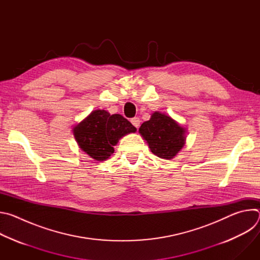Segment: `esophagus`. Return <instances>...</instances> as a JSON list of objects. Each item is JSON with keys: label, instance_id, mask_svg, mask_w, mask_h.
Segmentation results:
<instances>
[{"label": "esophagus", "instance_id": "34e87169", "mask_svg": "<svg viewBox=\"0 0 260 260\" xmlns=\"http://www.w3.org/2000/svg\"><path fill=\"white\" fill-rule=\"evenodd\" d=\"M131 122H132V124H133L136 128H139L140 123H141V121H140V119H139L138 117H134V118H132V119H131Z\"/></svg>", "mask_w": 260, "mask_h": 260}]
</instances>
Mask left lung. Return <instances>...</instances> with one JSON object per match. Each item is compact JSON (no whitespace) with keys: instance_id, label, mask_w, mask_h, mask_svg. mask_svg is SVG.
I'll list each match as a JSON object with an SVG mask.
<instances>
[{"instance_id":"obj_1","label":"left lung","mask_w":260,"mask_h":260,"mask_svg":"<svg viewBox=\"0 0 260 260\" xmlns=\"http://www.w3.org/2000/svg\"><path fill=\"white\" fill-rule=\"evenodd\" d=\"M139 133L147 142L151 152L165 159L174 158L186 140V129L172 117L160 112H154L149 120L143 122Z\"/></svg>"}]
</instances>
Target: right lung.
Returning <instances> with one entry per match:
<instances>
[{
  "label": "right lung",
  "mask_w": 260,
  "mask_h": 260,
  "mask_svg": "<svg viewBox=\"0 0 260 260\" xmlns=\"http://www.w3.org/2000/svg\"><path fill=\"white\" fill-rule=\"evenodd\" d=\"M136 131L122 115L95 110L73 128V134L81 150L91 158L103 161L114 153V146L119 139Z\"/></svg>",
  "instance_id": "obj_1"
}]
</instances>
